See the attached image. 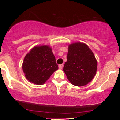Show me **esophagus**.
<instances>
[{"label": "esophagus", "instance_id": "obj_1", "mask_svg": "<svg viewBox=\"0 0 120 120\" xmlns=\"http://www.w3.org/2000/svg\"><path fill=\"white\" fill-rule=\"evenodd\" d=\"M63 64H60L59 65V68L60 69H61L63 68Z\"/></svg>", "mask_w": 120, "mask_h": 120}]
</instances>
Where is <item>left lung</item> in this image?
I'll list each match as a JSON object with an SVG mask.
<instances>
[{"label": "left lung", "mask_w": 120, "mask_h": 120, "mask_svg": "<svg viewBox=\"0 0 120 120\" xmlns=\"http://www.w3.org/2000/svg\"><path fill=\"white\" fill-rule=\"evenodd\" d=\"M97 67V60L86 44L79 42L69 44L63 71L71 84L79 87L87 85L95 75Z\"/></svg>", "instance_id": "1"}]
</instances>
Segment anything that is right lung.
<instances>
[{
  "instance_id": "add662e5",
  "label": "right lung",
  "mask_w": 120,
  "mask_h": 120,
  "mask_svg": "<svg viewBox=\"0 0 120 120\" xmlns=\"http://www.w3.org/2000/svg\"><path fill=\"white\" fill-rule=\"evenodd\" d=\"M58 69L52 48L49 45L34 46L25 56L22 63L25 77L37 85H43Z\"/></svg>"
}]
</instances>
